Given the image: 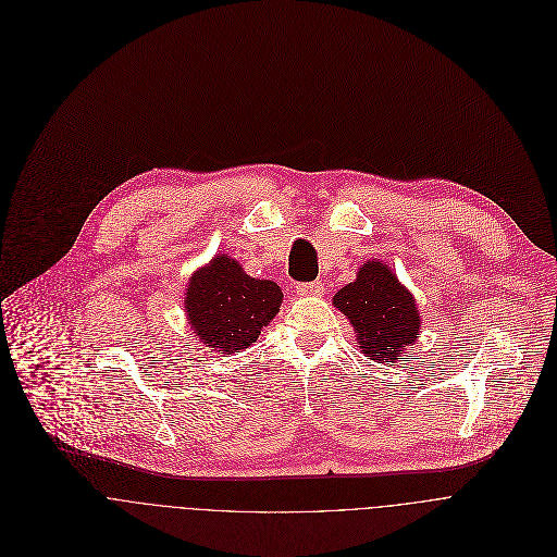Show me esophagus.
I'll return each instance as SVG.
<instances>
[{
    "mask_svg": "<svg viewBox=\"0 0 557 557\" xmlns=\"http://www.w3.org/2000/svg\"><path fill=\"white\" fill-rule=\"evenodd\" d=\"M296 294H298V296H305V298H309V296H321V294H323V285H321L319 281L298 283V285H296Z\"/></svg>",
    "mask_w": 557,
    "mask_h": 557,
    "instance_id": "esophagus-1",
    "label": "esophagus"
}]
</instances>
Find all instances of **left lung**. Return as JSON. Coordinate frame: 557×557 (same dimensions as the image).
Instances as JSON below:
<instances>
[{
	"instance_id": "8db88e82",
	"label": "left lung",
	"mask_w": 557,
	"mask_h": 557,
	"mask_svg": "<svg viewBox=\"0 0 557 557\" xmlns=\"http://www.w3.org/2000/svg\"><path fill=\"white\" fill-rule=\"evenodd\" d=\"M332 305L354 325L360 351L377 362L398 360L420 332L413 296L377 259L367 261L356 281L336 292Z\"/></svg>"
}]
</instances>
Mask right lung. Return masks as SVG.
<instances>
[{
  "instance_id": "add662e5",
  "label": "right lung",
  "mask_w": 557,
  "mask_h": 557,
  "mask_svg": "<svg viewBox=\"0 0 557 557\" xmlns=\"http://www.w3.org/2000/svg\"><path fill=\"white\" fill-rule=\"evenodd\" d=\"M281 302L283 292L274 281L248 276L230 255H216L197 270L184 298L197 338L221 354L250 347L261 327L276 318Z\"/></svg>"
}]
</instances>
